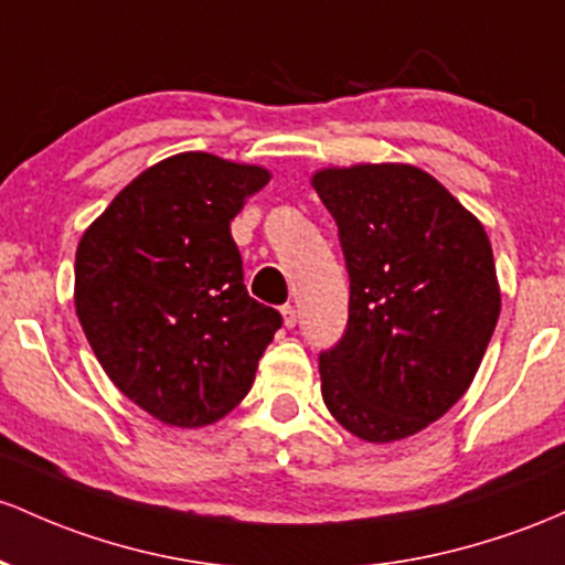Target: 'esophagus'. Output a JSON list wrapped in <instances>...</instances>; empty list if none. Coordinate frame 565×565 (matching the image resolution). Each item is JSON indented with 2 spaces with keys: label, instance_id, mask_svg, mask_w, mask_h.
I'll return each mask as SVG.
<instances>
[{
  "label": "esophagus",
  "instance_id": "obj_1",
  "mask_svg": "<svg viewBox=\"0 0 565 565\" xmlns=\"http://www.w3.org/2000/svg\"><path fill=\"white\" fill-rule=\"evenodd\" d=\"M281 316H284V327H289V330H292V327L297 324V311H295V306H284V308H281Z\"/></svg>",
  "mask_w": 565,
  "mask_h": 565
}]
</instances>
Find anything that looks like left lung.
<instances>
[{"mask_svg":"<svg viewBox=\"0 0 565 565\" xmlns=\"http://www.w3.org/2000/svg\"><path fill=\"white\" fill-rule=\"evenodd\" d=\"M351 278L349 327L321 351V396L343 429L394 443L475 381L501 311L486 227L431 173L359 163L313 173Z\"/></svg>","mask_w":565,"mask_h":565,"instance_id":"left-lung-1","label":"left lung"}]
</instances>
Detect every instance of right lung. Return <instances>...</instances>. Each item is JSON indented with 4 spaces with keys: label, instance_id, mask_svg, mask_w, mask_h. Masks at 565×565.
<instances>
[{
    "label": "right lung",
    "instance_id": "add662e5",
    "mask_svg": "<svg viewBox=\"0 0 565 565\" xmlns=\"http://www.w3.org/2000/svg\"><path fill=\"white\" fill-rule=\"evenodd\" d=\"M263 166L182 152L141 171L83 233L74 308L104 373L152 418L198 429L249 394L281 313L249 297L231 235Z\"/></svg>",
    "mask_w": 565,
    "mask_h": 565
}]
</instances>
